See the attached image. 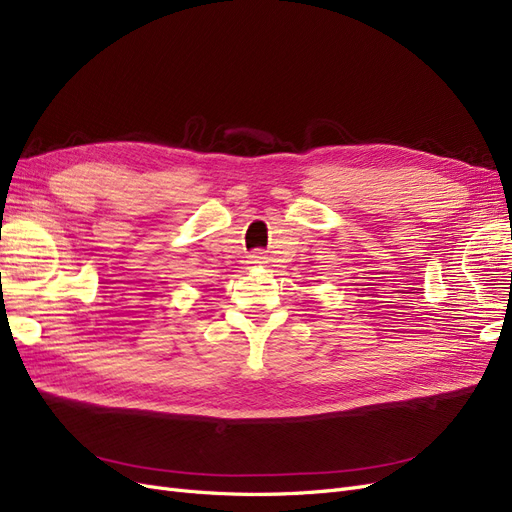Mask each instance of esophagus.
Returning <instances> with one entry per match:
<instances>
[{"instance_id": "esophagus-1", "label": "esophagus", "mask_w": 512, "mask_h": 512, "mask_svg": "<svg viewBox=\"0 0 512 512\" xmlns=\"http://www.w3.org/2000/svg\"><path fill=\"white\" fill-rule=\"evenodd\" d=\"M249 263L251 266H263V263H268V257H266V253L255 251L253 255H249Z\"/></svg>"}]
</instances>
